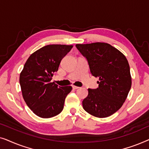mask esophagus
Instances as JSON below:
<instances>
[{
	"label": "esophagus",
	"mask_w": 149,
	"mask_h": 149,
	"mask_svg": "<svg viewBox=\"0 0 149 149\" xmlns=\"http://www.w3.org/2000/svg\"><path fill=\"white\" fill-rule=\"evenodd\" d=\"M72 88L74 89H77L79 88V87H77V86H74V85H72Z\"/></svg>",
	"instance_id": "esophagus-1"
}]
</instances>
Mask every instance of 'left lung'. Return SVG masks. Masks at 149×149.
Returning <instances> with one entry per match:
<instances>
[{
  "label": "left lung",
  "instance_id": "left-lung-1",
  "mask_svg": "<svg viewBox=\"0 0 149 149\" xmlns=\"http://www.w3.org/2000/svg\"><path fill=\"white\" fill-rule=\"evenodd\" d=\"M76 47L87 60L91 74L100 79L97 89H88L83 109L95 117H109L122 107L131 89L128 61L121 52L105 42L77 44Z\"/></svg>",
  "mask_w": 149,
  "mask_h": 149
}]
</instances>
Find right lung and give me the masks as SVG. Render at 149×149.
I'll list each match as a JSON object with an SVG mask.
<instances>
[{
  "label": "right lung",
  "instance_id": "1",
  "mask_svg": "<svg viewBox=\"0 0 149 149\" xmlns=\"http://www.w3.org/2000/svg\"><path fill=\"white\" fill-rule=\"evenodd\" d=\"M72 47L48 45L33 53L24 64L19 77L22 95L28 107L38 117H53L64 109L65 98L72 87L58 86L51 81L61 60Z\"/></svg>",
  "mask_w": 149,
  "mask_h": 149
}]
</instances>
